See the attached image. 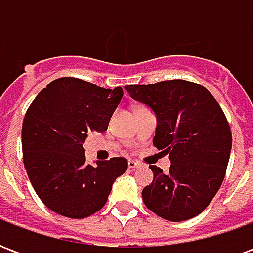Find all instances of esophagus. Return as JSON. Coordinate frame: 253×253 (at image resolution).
<instances>
[{
  "label": "esophagus",
  "instance_id": "1",
  "mask_svg": "<svg viewBox=\"0 0 253 253\" xmlns=\"http://www.w3.org/2000/svg\"><path fill=\"white\" fill-rule=\"evenodd\" d=\"M141 167V164L138 163V161H134V160H130L128 161V168L130 169H135V168H139Z\"/></svg>",
  "mask_w": 253,
  "mask_h": 253
}]
</instances>
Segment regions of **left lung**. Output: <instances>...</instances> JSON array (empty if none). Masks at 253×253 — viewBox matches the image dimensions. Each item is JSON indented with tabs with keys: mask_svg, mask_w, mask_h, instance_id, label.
<instances>
[{
	"mask_svg": "<svg viewBox=\"0 0 253 253\" xmlns=\"http://www.w3.org/2000/svg\"><path fill=\"white\" fill-rule=\"evenodd\" d=\"M125 89L153 110L154 146L170 160L168 173L150 165L154 177L142 190L145 206L172 222L196 217L219 190L230 157L232 132L223 111L206 88L186 80Z\"/></svg>",
	"mask_w": 253,
	"mask_h": 253,
	"instance_id": "1",
	"label": "left lung"
}]
</instances>
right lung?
Wrapping results in <instances>:
<instances>
[{
  "label": "right lung",
  "instance_id": "right-lung-1",
  "mask_svg": "<svg viewBox=\"0 0 253 253\" xmlns=\"http://www.w3.org/2000/svg\"><path fill=\"white\" fill-rule=\"evenodd\" d=\"M123 97V89L100 88L80 78L54 80L36 96L21 130L27 175L41 201L69 218L99 211L127 160L85 163L88 134L103 132Z\"/></svg>",
  "mask_w": 253,
  "mask_h": 253
}]
</instances>
